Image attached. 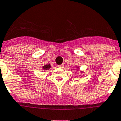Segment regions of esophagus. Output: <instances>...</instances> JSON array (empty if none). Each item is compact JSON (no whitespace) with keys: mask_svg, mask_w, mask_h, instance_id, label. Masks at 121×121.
Instances as JSON below:
<instances>
[{"mask_svg":"<svg viewBox=\"0 0 121 121\" xmlns=\"http://www.w3.org/2000/svg\"><path fill=\"white\" fill-rule=\"evenodd\" d=\"M63 67H64L63 64H60V65H58V67H60V68H63Z\"/></svg>","mask_w":121,"mask_h":121,"instance_id":"esophagus-1","label":"esophagus"}]
</instances>
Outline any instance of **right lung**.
I'll return each mask as SVG.
<instances>
[{
  "label": "right lung",
  "instance_id": "1",
  "mask_svg": "<svg viewBox=\"0 0 121 121\" xmlns=\"http://www.w3.org/2000/svg\"><path fill=\"white\" fill-rule=\"evenodd\" d=\"M50 67V65L48 64V65H46L45 66H43V69H48Z\"/></svg>",
  "mask_w": 121,
  "mask_h": 121
}]
</instances>
